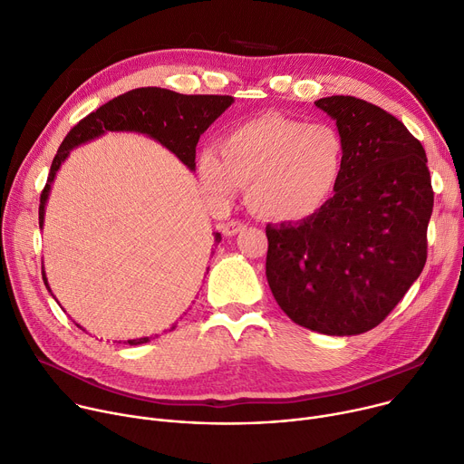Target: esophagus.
<instances>
[{"mask_svg":"<svg viewBox=\"0 0 464 464\" xmlns=\"http://www.w3.org/2000/svg\"><path fill=\"white\" fill-rule=\"evenodd\" d=\"M222 233L226 235V237H235V235H238V233H242L244 229H246V224L244 222H238V220H229V222H226V224H222Z\"/></svg>","mask_w":464,"mask_h":464,"instance_id":"1","label":"esophagus"}]
</instances>
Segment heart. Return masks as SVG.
Wrapping results in <instances>:
<instances>
[{"mask_svg": "<svg viewBox=\"0 0 464 464\" xmlns=\"http://www.w3.org/2000/svg\"><path fill=\"white\" fill-rule=\"evenodd\" d=\"M346 170V142L329 123H309L266 112L233 128L217 148L198 157L201 190L213 199L233 198L247 183L257 215L298 222L322 210Z\"/></svg>", "mask_w": 464, "mask_h": 464, "instance_id": "b5f03b06", "label": "heart"}]
</instances>
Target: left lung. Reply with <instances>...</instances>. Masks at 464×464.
Returning a JSON list of instances; mask_svg holds the SVG:
<instances>
[{
  "label": "left lung",
  "instance_id": "left-lung-1",
  "mask_svg": "<svg viewBox=\"0 0 464 464\" xmlns=\"http://www.w3.org/2000/svg\"><path fill=\"white\" fill-rule=\"evenodd\" d=\"M314 105L344 137V178L311 218L266 226V279L292 322L361 334L389 316L424 270L433 213L428 157L382 107L353 96Z\"/></svg>",
  "mask_w": 464,
  "mask_h": 464
}]
</instances>
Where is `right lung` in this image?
Listing matches in <instances>:
<instances>
[{"mask_svg":"<svg viewBox=\"0 0 464 464\" xmlns=\"http://www.w3.org/2000/svg\"><path fill=\"white\" fill-rule=\"evenodd\" d=\"M235 100L231 96H187L178 94L168 89L159 87H144L125 92L98 111L82 118L77 125L70 130L64 137L59 151L52 162V170L48 176V183L40 194L38 205V226H44L46 203L52 190V183L59 172L61 164L66 160L70 151L81 144L91 142L107 131H135L144 133L157 142H160L166 150H170L190 172L196 170V144L199 137ZM222 240L220 233H215V244ZM42 279L52 292L48 285L46 272L42 270ZM53 296V294H52ZM178 324L170 327L176 329ZM81 327V325H79ZM151 336L144 339L128 341L123 344L137 346L146 344Z\"/></svg>","mask_w":464,"mask_h":464,"instance_id":"obj_1","label":"right lung"}]
</instances>
